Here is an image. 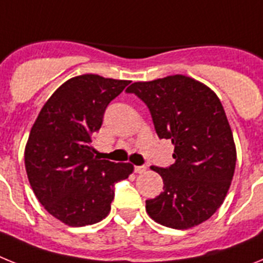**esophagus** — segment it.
Returning <instances> with one entry per match:
<instances>
[{"instance_id": "esophagus-1", "label": "esophagus", "mask_w": 263, "mask_h": 263, "mask_svg": "<svg viewBox=\"0 0 263 263\" xmlns=\"http://www.w3.org/2000/svg\"><path fill=\"white\" fill-rule=\"evenodd\" d=\"M146 171V167L145 166H136L134 167V173L136 174H142Z\"/></svg>"}]
</instances>
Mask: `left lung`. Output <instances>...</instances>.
<instances>
[{
	"label": "left lung",
	"instance_id": "left-lung-1",
	"mask_svg": "<svg viewBox=\"0 0 263 263\" xmlns=\"http://www.w3.org/2000/svg\"><path fill=\"white\" fill-rule=\"evenodd\" d=\"M147 105L159 138L171 139L175 163L152 166L163 192L146 200L158 224L190 229L224 201L236 167V145L221 101L211 88L184 75L133 83L126 89Z\"/></svg>",
	"mask_w": 263,
	"mask_h": 263
}]
</instances>
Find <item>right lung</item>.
<instances>
[{
  "mask_svg": "<svg viewBox=\"0 0 263 263\" xmlns=\"http://www.w3.org/2000/svg\"><path fill=\"white\" fill-rule=\"evenodd\" d=\"M129 83L92 73L69 79L32 125L25 148L30 185L46 211L69 227L105 218L115 184L133 173V164L99 159L90 146L106 106Z\"/></svg>",
  "mask_w": 263,
  "mask_h": 263,
  "instance_id": "right-lung-1",
  "label": "right lung"
}]
</instances>
